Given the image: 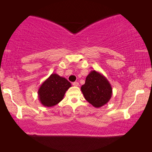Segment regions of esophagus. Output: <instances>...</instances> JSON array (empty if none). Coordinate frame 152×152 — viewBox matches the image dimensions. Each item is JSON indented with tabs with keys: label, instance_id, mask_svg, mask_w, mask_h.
Masks as SVG:
<instances>
[{
	"label": "esophagus",
	"instance_id": "34e87169",
	"mask_svg": "<svg viewBox=\"0 0 152 152\" xmlns=\"http://www.w3.org/2000/svg\"><path fill=\"white\" fill-rule=\"evenodd\" d=\"M72 85L74 86H79V83L78 82H74L72 83Z\"/></svg>",
	"mask_w": 152,
	"mask_h": 152
}]
</instances>
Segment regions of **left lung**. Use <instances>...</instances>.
Wrapping results in <instances>:
<instances>
[{"mask_svg": "<svg viewBox=\"0 0 152 152\" xmlns=\"http://www.w3.org/2000/svg\"><path fill=\"white\" fill-rule=\"evenodd\" d=\"M81 91L86 101L96 108L106 104L113 94L109 80L96 70H92L86 76L85 84L81 86Z\"/></svg>", "mask_w": 152, "mask_h": 152, "instance_id": "1", "label": "left lung"}]
</instances>
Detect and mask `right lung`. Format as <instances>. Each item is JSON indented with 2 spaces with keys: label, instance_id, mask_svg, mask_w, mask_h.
Returning <instances> with one entry per match:
<instances>
[{
  "label": "right lung",
  "instance_id": "right-lung-1",
  "mask_svg": "<svg viewBox=\"0 0 152 152\" xmlns=\"http://www.w3.org/2000/svg\"><path fill=\"white\" fill-rule=\"evenodd\" d=\"M71 83L57 74H51L38 90V97L44 107H51L64 99V94L71 87Z\"/></svg>",
  "mask_w": 152,
  "mask_h": 152
}]
</instances>
